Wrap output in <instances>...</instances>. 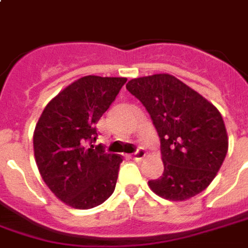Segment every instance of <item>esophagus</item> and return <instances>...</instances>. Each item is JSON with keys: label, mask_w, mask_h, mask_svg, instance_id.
Returning <instances> with one entry per match:
<instances>
[{"label": "esophagus", "mask_w": 248, "mask_h": 248, "mask_svg": "<svg viewBox=\"0 0 248 248\" xmlns=\"http://www.w3.org/2000/svg\"><path fill=\"white\" fill-rule=\"evenodd\" d=\"M145 155H146V152H145V150H142V149H140V150H137L136 153L131 155V158L136 161H141Z\"/></svg>", "instance_id": "esophagus-1"}]
</instances>
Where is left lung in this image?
Here are the masks:
<instances>
[{
    "label": "left lung",
    "instance_id": "obj_1",
    "mask_svg": "<svg viewBox=\"0 0 248 248\" xmlns=\"http://www.w3.org/2000/svg\"><path fill=\"white\" fill-rule=\"evenodd\" d=\"M126 88L148 110L161 141L164 173L148 184L155 195L184 202L205 189L228 150L216 107L169 74L131 79Z\"/></svg>",
    "mask_w": 248,
    "mask_h": 248
}]
</instances>
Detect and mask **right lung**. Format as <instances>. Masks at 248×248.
I'll return each mask as SVG.
<instances>
[{"label":"right lung","instance_id":"right-lung-1","mask_svg":"<svg viewBox=\"0 0 248 248\" xmlns=\"http://www.w3.org/2000/svg\"><path fill=\"white\" fill-rule=\"evenodd\" d=\"M126 78L88 75L48 103L33 133L34 160L46 186L72 208H94L115 189L122 157L98 145L96 127Z\"/></svg>","mask_w":248,"mask_h":248}]
</instances>
